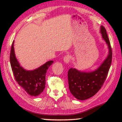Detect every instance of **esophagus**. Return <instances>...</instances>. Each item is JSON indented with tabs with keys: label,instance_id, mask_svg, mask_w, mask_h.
<instances>
[{
	"label": "esophagus",
	"instance_id": "esophagus-1",
	"mask_svg": "<svg viewBox=\"0 0 122 122\" xmlns=\"http://www.w3.org/2000/svg\"><path fill=\"white\" fill-rule=\"evenodd\" d=\"M63 61H64V62L65 63H66V64H68V63H69V61H70L69 56H66L64 57Z\"/></svg>",
	"mask_w": 122,
	"mask_h": 122
}]
</instances>
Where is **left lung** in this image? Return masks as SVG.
<instances>
[{"instance_id": "obj_1", "label": "left lung", "mask_w": 122, "mask_h": 122, "mask_svg": "<svg viewBox=\"0 0 122 122\" xmlns=\"http://www.w3.org/2000/svg\"><path fill=\"white\" fill-rule=\"evenodd\" d=\"M102 37L108 46V55L96 69L92 71H79L75 68L69 69L68 73V84L70 92L75 98L84 101L94 96L103 86L112 59V51L109 38L104 26H101Z\"/></svg>"}]
</instances>
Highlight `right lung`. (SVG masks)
<instances>
[{"label":"right lung","mask_w":122,"mask_h":122,"mask_svg":"<svg viewBox=\"0 0 122 122\" xmlns=\"http://www.w3.org/2000/svg\"><path fill=\"white\" fill-rule=\"evenodd\" d=\"M13 41L10 55V62L15 79L18 84L31 96H38L44 91L46 86V75L47 70L53 64L50 61L33 70H26L20 64L14 51Z\"/></svg>","instance_id":"add662e5"}]
</instances>
